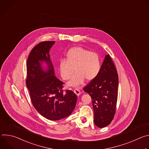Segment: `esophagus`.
I'll use <instances>...</instances> for the list:
<instances>
[{"label": "esophagus", "instance_id": "34e87169", "mask_svg": "<svg viewBox=\"0 0 149 149\" xmlns=\"http://www.w3.org/2000/svg\"><path fill=\"white\" fill-rule=\"evenodd\" d=\"M74 93H75L77 96H79V95H80V94H81L80 90H79V89H77V88H75V89L74 90Z\"/></svg>", "mask_w": 149, "mask_h": 149}]
</instances>
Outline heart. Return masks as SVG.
Listing matches in <instances>:
<instances>
[{
  "label": "heart",
  "mask_w": 149,
  "mask_h": 149,
  "mask_svg": "<svg viewBox=\"0 0 149 149\" xmlns=\"http://www.w3.org/2000/svg\"><path fill=\"white\" fill-rule=\"evenodd\" d=\"M101 67V58L97 53L80 47L70 48L66 54V60L62 59L59 62L62 79H69L74 71L76 72L68 82L70 86H78L84 79L87 81L93 80L98 75Z\"/></svg>",
  "instance_id": "obj_1"
}]
</instances>
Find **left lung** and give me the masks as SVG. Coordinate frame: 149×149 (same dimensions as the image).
I'll return each mask as SVG.
<instances>
[{
    "label": "left lung",
    "mask_w": 149,
    "mask_h": 149,
    "mask_svg": "<svg viewBox=\"0 0 149 149\" xmlns=\"http://www.w3.org/2000/svg\"><path fill=\"white\" fill-rule=\"evenodd\" d=\"M118 76L110 56H105L97 77L84 88L92 99L94 123L103 128L114 118L117 101Z\"/></svg>",
    "instance_id": "1"
}]
</instances>
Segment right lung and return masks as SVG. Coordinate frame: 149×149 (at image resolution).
Returning a JSON list of instances; mask_svg holds the SVG:
<instances>
[{
	"label": "right lung",
	"mask_w": 149,
	"mask_h": 149,
	"mask_svg": "<svg viewBox=\"0 0 149 149\" xmlns=\"http://www.w3.org/2000/svg\"><path fill=\"white\" fill-rule=\"evenodd\" d=\"M55 41H44L30 52L26 62V87L32 103L37 111L49 120H59L69 116L75 107L77 95L71 90H63V83L54 75L49 49ZM46 62L48 70L41 64Z\"/></svg>",
	"instance_id": "1"
}]
</instances>
